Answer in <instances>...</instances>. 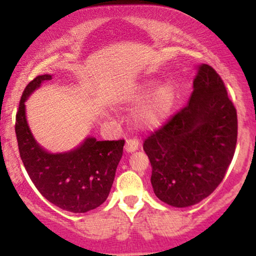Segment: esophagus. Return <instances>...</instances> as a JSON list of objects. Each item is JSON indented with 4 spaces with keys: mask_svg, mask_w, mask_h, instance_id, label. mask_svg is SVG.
<instances>
[{
    "mask_svg": "<svg viewBox=\"0 0 256 256\" xmlns=\"http://www.w3.org/2000/svg\"><path fill=\"white\" fill-rule=\"evenodd\" d=\"M138 144H140V142H138L137 138H128V140H126V146H125L126 152H132L137 150Z\"/></svg>",
    "mask_w": 256,
    "mask_h": 256,
    "instance_id": "esophagus-1",
    "label": "esophagus"
}]
</instances>
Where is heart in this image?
Here are the masks:
<instances>
[{"label":"heart","mask_w":256,"mask_h":256,"mask_svg":"<svg viewBox=\"0 0 256 256\" xmlns=\"http://www.w3.org/2000/svg\"><path fill=\"white\" fill-rule=\"evenodd\" d=\"M158 86V80H148L140 84L126 96L128 102H140L152 92ZM176 101V89L172 84L165 83L158 88L146 104L138 110L137 122L140 125L152 128L162 122L172 110Z\"/></svg>","instance_id":"b5f03b06"}]
</instances>
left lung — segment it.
Masks as SVG:
<instances>
[{"label": "left lung", "instance_id": "left-lung-1", "mask_svg": "<svg viewBox=\"0 0 256 256\" xmlns=\"http://www.w3.org/2000/svg\"><path fill=\"white\" fill-rule=\"evenodd\" d=\"M237 126L224 82L213 67L201 64L189 104L143 143L158 198L182 208L210 196L234 158Z\"/></svg>", "mask_w": 256, "mask_h": 256}]
</instances>
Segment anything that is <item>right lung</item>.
Segmentation results:
<instances>
[{
	"mask_svg": "<svg viewBox=\"0 0 256 256\" xmlns=\"http://www.w3.org/2000/svg\"><path fill=\"white\" fill-rule=\"evenodd\" d=\"M52 76H37L26 85L16 116L20 158L32 183L58 208L72 213L95 210L110 195L125 140L88 138L79 148L64 154H49L37 144L25 116L28 96Z\"/></svg>",
	"mask_w": 256,
	"mask_h": 256,
	"instance_id": "obj_1",
	"label": "right lung"
}]
</instances>
